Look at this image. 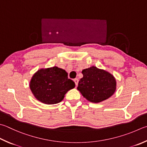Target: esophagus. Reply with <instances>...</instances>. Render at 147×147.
Here are the masks:
<instances>
[{"label": "esophagus", "instance_id": "34e87169", "mask_svg": "<svg viewBox=\"0 0 147 147\" xmlns=\"http://www.w3.org/2000/svg\"><path fill=\"white\" fill-rule=\"evenodd\" d=\"M74 83H75V84L77 86V85H78V84L79 80L78 78H75V79H74Z\"/></svg>", "mask_w": 147, "mask_h": 147}]
</instances>
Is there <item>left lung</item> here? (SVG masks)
Wrapping results in <instances>:
<instances>
[{
	"instance_id": "obj_1",
	"label": "left lung",
	"mask_w": 147,
	"mask_h": 147,
	"mask_svg": "<svg viewBox=\"0 0 147 147\" xmlns=\"http://www.w3.org/2000/svg\"><path fill=\"white\" fill-rule=\"evenodd\" d=\"M77 87L83 96L92 103H100L113 95L116 89L114 76L103 69L92 66L82 71Z\"/></svg>"
}]
</instances>
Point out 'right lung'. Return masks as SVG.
Listing matches in <instances>:
<instances>
[{
  "label": "right lung",
  "mask_w": 147,
  "mask_h": 147,
  "mask_svg": "<svg viewBox=\"0 0 147 147\" xmlns=\"http://www.w3.org/2000/svg\"><path fill=\"white\" fill-rule=\"evenodd\" d=\"M67 73L58 67L40 69L33 74L29 87L34 96L40 102L52 105L62 101L65 94L75 87Z\"/></svg>",
  "instance_id": "add662e5"
}]
</instances>
